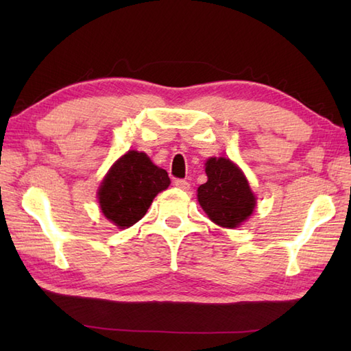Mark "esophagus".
Listing matches in <instances>:
<instances>
[{
	"mask_svg": "<svg viewBox=\"0 0 351 351\" xmlns=\"http://www.w3.org/2000/svg\"><path fill=\"white\" fill-rule=\"evenodd\" d=\"M175 187L181 189V190H189L190 189V184L185 181V180H175Z\"/></svg>",
	"mask_w": 351,
	"mask_h": 351,
	"instance_id": "esophagus-1",
	"label": "esophagus"
}]
</instances>
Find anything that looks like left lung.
Returning <instances> with one entry per match:
<instances>
[{
	"label": "left lung",
	"instance_id": "left-lung-1",
	"mask_svg": "<svg viewBox=\"0 0 351 351\" xmlns=\"http://www.w3.org/2000/svg\"><path fill=\"white\" fill-rule=\"evenodd\" d=\"M208 181L197 189V200L215 225L234 229L247 220L256 206L241 169L225 156L205 162Z\"/></svg>",
	"mask_w": 351,
	"mask_h": 351
}]
</instances>
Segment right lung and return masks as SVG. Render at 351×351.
<instances>
[{
    "mask_svg": "<svg viewBox=\"0 0 351 351\" xmlns=\"http://www.w3.org/2000/svg\"><path fill=\"white\" fill-rule=\"evenodd\" d=\"M169 185L166 170L155 166L145 152L128 151L111 166L101 182V211L117 228H130L143 217L154 197Z\"/></svg>",
    "mask_w": 351,
    "mask_h": 351,
    "instance_id": "right-lung-1",
    "label": "right lung"
}]
</instances>
